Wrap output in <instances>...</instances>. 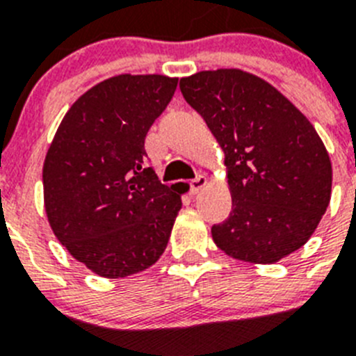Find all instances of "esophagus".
I'll list each match as a JSON object with an SVG mask.
<instances>
[{"instance_id":"1","label":"esophagus","mask_w":356,"mask_h":356,"mask_svg":"<svg viewBox=\"0 0 356 356\" xmlns=\"http://www.w3.org/2000/svg\"><path fill=\"white\" fill-rule=\"evenodd\" d=\"M207 185V178L203 175H197L194 180H191V193L193 194H197L201 191V188L205 187Z\"/></svg>"}]
</instances>
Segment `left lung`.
I'll use <instances>...</instances> for the list:
<instances>
[{
  "label": "left lung",
  "mask_w": 356,
  "mask_h": 356,
  "mask_svg": "<svg viewBox=\"0 0 356 356\" xmlns=\"http://www.w3.org/2000/svg\"><path fill=\"white\" fill-rule=\"evenodd\" d=\"M180 89L225 151L232 212L212 226L217 248L253 264L300 250L332 196V163L316 128L273 85L241 69L196 72Z\"/></svg>",
  "instance_id": "8db88e82"
}]
</instances>
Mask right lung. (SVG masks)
<instances>
[{"mask_svg": "<svg viewBox=\"0 0 356 356\" xmlns=\"http://www.w3.org/2000/svg\"><path fill=\"white\" fill-rule=\"evenodd\" d=\"M178 78L119 74L78 97L44 160V207L69 253L105 278L156 262L181 209L147 168L144 140Z\"/></svg>", "mask_w": 356, "mask_h": 356, "instance_id": "add662e5", "label": "right lung"}]
</instances>
